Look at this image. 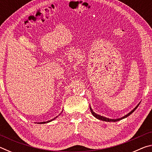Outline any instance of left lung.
Masks as SVG:
<instances>
[{
    "mask_svg": "<svg viewBox=\"0 0 152 152\" xmlns=\"http://www.w3.org/2000/svg\"><path fill=\"white\" fill-rule=\"evenodd\" d=\"M140 103H139L137 106H136L134 109H133L132 111L131 112H129V113H127V115H125V116H123V117H121V118H119V119H109V118H107V117H103V116H101V115H98V114H96V113H95L93 110H92V108L90 107V109H91V113H92V115H93V116L94 117H96V119H99V120H101V121H107V122H115V121H120V120H121V119H125V118H126V117H127L128 116H129V115L132 114V113H133V112L135 111V109H137V108L138 107V106L139 105H140Z\"/></svg>",
    "mask_w": 152,
    "mask_h": 152,
    "instance_id": "left-lung-1",
    "label": "left lung"
}]
</instances>
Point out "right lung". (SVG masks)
<instances>
[{
    "label": "right lung",
    "instance_id": "add662e5",
    "mask_svg": "<svg viewBox=\"0 0 152 152\" xmlns=\"http://www.w3.org/2000/svg\"><path fill=\"white\" fill-rule=\"evenodd\" d=\"M63 111V110H62ZM58 117V116L57 117H56L55 118H53V119H51V120H50V121H45V122H40V123H39V124H44V123H49V122H51V121H52L53 120H54V119H56V118Z\"/></svg>",
    "mask_w": 152,
    "mask_h": 152
}]
</instances>
